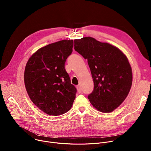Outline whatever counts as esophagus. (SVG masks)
Instances as JSON below:
<instances>
[{"instance_id": "esophagus-1", "label": "esophagus", "mask_w": 151, "mask_h": 151, "mask_svg": "<svg viewBox=\"0 0 151 151\" xmlns=\"http://www.w3.org/2000/svg\"><path fill=\"white\" fill-rule=\"evenodd\" d=\"M76 89H77L78 92L79 93H81L82 90H81V87H80L79 85H78V86H77V87H76Z\"/></svg>"}]
</instances>
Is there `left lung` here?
<instances>
[{
	"instance_id": "8db88e82",
	"label": "left lung",
	"mask_w": 151,
	"mask_h": 151,
	"mask_svg": "<svg viewBox=\"0 0 151 151\" xmlns=\"http://www.w3.org/2000/svg\"><path fill=\"white\" fill-rule=\"evenodd\" d=\"M74 47L88 60L94 85L88 96L91 104L101 112L114 111L132 87L133 73L127 57L117 47L91 37L74 40Z\"/></svg>"
}]
</instances>
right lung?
Masks as SVG:
<instances>
[{"mask_svg": "<svg viewBox=\"0 0 151 151\" xmlns=\"http://www.w3.org/2000/svg\"><path fill=\"white\" fill-rule=\"evenodd\" d=\"M73 40H62L40 48L29 59L24 79L32 101L45 114L58 116L68 112L76 89L65 70Z\"/></svg>", "mask_w": 151, "mask_h": 151, "instance_id": "right-lung-1", "label": "right lung"}]
</instances>
